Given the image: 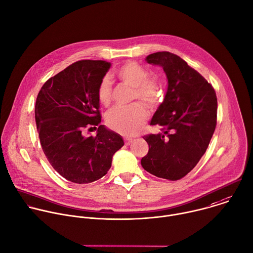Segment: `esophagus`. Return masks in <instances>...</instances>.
Instances as JSON below:
<instances>
[{"label":"esophagus","mask_w":253,"mask_h":253,"mask_svg":"<svg viewBox=\"0 0 253 253\" xmlns=\"http://www.w3.org/2000/svg\"><path fill=\"white\" fill-rule=\"evenodd\" d=\"M124 142H125V144L126 145H130L132 142H133V139L132 138H124Z\"/></svg>","instance_id":"34e87169"}]
</instances>
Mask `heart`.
<instances>
[{"label": "heart", "instance_id": "obj_1", "mask_svg": "<svg viewBox=\"0 0 253 253\" xmlns=\"http://www.w3.org/2000/svg\"><path fill=\"white\" fill-rule=\"evenodd\" d=\"M115 76L123 83L132 87L131 100L139 99L147 107L153 108L160 103L163 90L158 76H149V71L143 65L129 61L119 66ZM99 102L108 106L112 100V80L103 76L97 87ZM148 117V112L143 104L134 102L128 106H120L108 112L106 122L108 126L123 135H132L139 131Z\"/></svg>", "mask_w": 253, "mask_h": 253}]
</instances>
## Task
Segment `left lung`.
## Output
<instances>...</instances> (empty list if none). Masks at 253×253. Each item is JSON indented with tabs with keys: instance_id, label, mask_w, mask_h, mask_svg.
<instances>
[{
	"instance_id": "left-lung-1",
	"label": "left lung",
	"mask_w": 253,
	"mask_h": 253,
	"mask_svg": "<svg viewBox=\"0 0 253 253\" xmlns=\"http://www.w3.org/2000/svg\"><path fill=\"white\" fill-rule=\"evenodd\" d=\"M145 60L163 67L168 89L150 123L162 132L143 137L149 151L141 165L158 178L177 181L194 169L209 147L216 126L215 91L177 54L159 51Z\"/></svg>"
}]
</instances>
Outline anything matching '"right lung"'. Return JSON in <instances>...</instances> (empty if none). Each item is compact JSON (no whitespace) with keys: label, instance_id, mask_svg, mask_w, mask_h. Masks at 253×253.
I'll return each instance as SVG.
<instances>
[{"label":"right lung","instance_id":"obj_1","mask_svg":"<svg viewBox=\"0 0 253 253\" xmlns=\"http://www.w3.org/2000/svg\"><path fill=\"white\" fill-rule=\"evenodd\" d=\"M104 60H79L50 77L41 88L35 108L42 151L65 180L89 184L109 171L112 157L123 145L117 133L100 125L98 84L110 68ZM99 127L84 137V127Z\"/></svg>","mask_w":253,"mask_h":253}]
</instances>
